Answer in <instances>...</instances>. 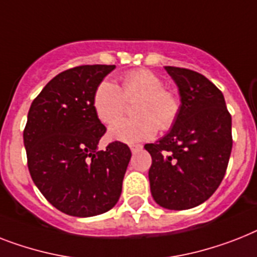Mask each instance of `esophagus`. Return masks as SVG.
Segmentation results:
<instances>
[{
  "mask_svg": "<svg viewBox=\"0 0 257 257\" xmlns=\"http://www.w3.org/2000/svg\"><path fill=\"white\" fill-rule=\"evenodd\" d=\"M141 145H131V150H132L133 153H135V152H137V150H140L141 149Z\"/></svg>",
  "mask_w": 257,
  "mask_h": 257,
  "instance_id": "1",
  "label": "esophagus"
}]
</instances>
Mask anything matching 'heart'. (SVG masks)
<instances>
[{
  "label": "heart",
  "mask_w": 257,
  "mask_h": 257,
  "mask_svg": "<svg viewBox=\"0 0 257 257\" xmlns=\"http://www.w3.org/2000/svg\"><path fill=\"white\" fill-rule=\"evenodd\" d=\"M126 101L136 102L134 110L138 116L114 123L109 128L110 139L122 143L152 139L157 128L168 131L176 124L181 110L178 96L164 88V80L149 70L125 74L121 88L113 81L103 80L93 92L92 105L104 124H112L123 114Z\"/></svg>",
  "instance_id": "1"
}]
</instances>
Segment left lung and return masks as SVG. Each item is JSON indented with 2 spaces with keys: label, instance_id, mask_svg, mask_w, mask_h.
Masks as SVG:
<instances>
[{
  "label": "left lung",
  "instance_id": "obj_1",
  "mask_svg": "<svg viewBox=\"0 0 257 257\" xmlns=\"http://www.w3.org/2000/svg\"><path fill=\"white\" fill-rule=\"evenodd\" d=\"M181 96V110L170 132L147 144L152 156L150 191L169 210L199 206L215 193L232 149L231 114L224 96L206 76L166 66Z\"/></svg>",
  "mask_w": 257,
  "mask_h": 257
}]
</instances>
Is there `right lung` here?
Returning a JSON list of instances; mask_svg holds the SVG:
<instances>
[{"label": "right lung", "instance_id": "obj_1", "mask_svg": "<svg viewBox=\"0 0 257 257\" xmlns=\"http://www.w3.org/2000/svg\"><path fill=\"white\" fill-rule=\"evenodd\" d=\"M114 66H79L45 85L27 114V166L43 197L67 215L87 218L113 207L131 160L126 144L97 150L107 128L92 105L93 92Z\"/></svg>", "mask_w": 257, "mask_h": 257}]
</instances>
